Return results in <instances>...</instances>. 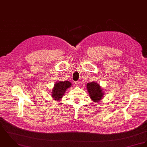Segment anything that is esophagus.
Wrapping results in <instances>:
<instances>
[{
  "label": "esophagus",
  "instance_id": "1",
  "mask_svg": "<svg viewBox=\"0 0 147 147\" xmlns=\"http://www.w3.org/2000/svg\"><path fill=\"white\" fill-rule=\"evenodd\" d=\"M75 84L77 87H80V83L79 82H76Z\"/></svg>",
  "mask_w": 147,
  "mask_h": 147
}]
</instances>
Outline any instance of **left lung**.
I'll use <instances>...</instances> for the list:
<instances>
[{"label": "left lung", "instance_id": "left-lung-1", "mask_svg": "<svg viewBox=\"0 0 147 147\" xmlns=\"http://www.w3.org/2000/svg\"><path fill=\"white\" fill-rule=\"evenodd\" d=\"M90 98L94 102H98L104 97V92L99 84L95 82H89L86 85Z\"/></svg>", "mask_w": 147, "mask_h": 147}]
</instances>
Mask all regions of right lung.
<instances>
[{
    "mask_svg": "<svg viewBox=\"0 0 147 147\" xmlns=\"http://www.w3.org/2000/svg\"><path fill=\"white\" fill-rule=\"evenodd\" d=\"M71 83L69 81L57 82L52 88L51 92V97L56 101H60L63 97L67 89L71 87Z\"/></svg>",
    "mask_w": 147,
    "mask_h": 147,
    "instance_id": "1",
    "label": "right lung"
}]
</instances>
